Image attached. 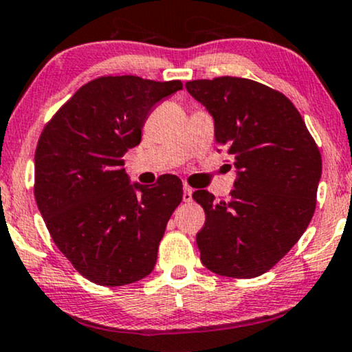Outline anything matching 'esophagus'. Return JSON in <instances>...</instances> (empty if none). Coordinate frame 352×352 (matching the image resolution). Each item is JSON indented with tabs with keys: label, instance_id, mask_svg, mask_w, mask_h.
Here are the masks:
<instances>
[{
	"label": "esophagus",
	"instance_id": "obj_1",
	"mask_svg": "<svg viewBox=\"0 0 352 352\" xmlns=\"http://www.w3.org/2000/svg\"><path fill=\"white\" fill-rule=\"evenodd\" d=\"M192 192H194L192 188H189V186H184L183 201H184V202H190V201H192Z\"/></svg>",
	"mask_w": 352,
	"mask_h": 352
}]
</instances>
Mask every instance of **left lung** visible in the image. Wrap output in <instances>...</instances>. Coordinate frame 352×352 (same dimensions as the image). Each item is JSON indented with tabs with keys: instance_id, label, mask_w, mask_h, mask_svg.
Returning <instances> with one entry per match:
<instances>
[{
	"instance_id": "1",
	"label": "left lung",
	"mask_w": 352,
	"mask_h": 352,
	"mask_svg": "<svg viewBox=\"0 0 352 352\" xmlns=\"http://www.w3.org/2000/svg\"><path fill=\"white\" fill-rule=\"evenodd\" d=\"M186 89L212 116L217 145L236 168L228 201L215 202L206 189L192 194L206 212L196 236L201 261L225 277H258L309 227L322 155L296 106L279 91L235 76L188 81Z\"/></svg>"
}]
</instances>
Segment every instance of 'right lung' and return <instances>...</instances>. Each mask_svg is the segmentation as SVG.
Here are the masks:
<instances>
[{
  "label": "right lung",
  "mask_w": 352,
  "mask_h": 352,
  "mask_svg": "<svg viewBox=\"0 0 352 352\" xmlns=\"http://www.w3.org/2000/svg\"><path fill=\"white\" fill-rule=\"evenodd\" d=\"M181 81L102 76L81 86L38 138L36 202L58 250L99 285H125L153 271L158 245L183 201V183L164 175L130 183L124 155L142 140L156 102Z\"/></svg>",
  "instance_id": "add662e5"
}]
</instances>
